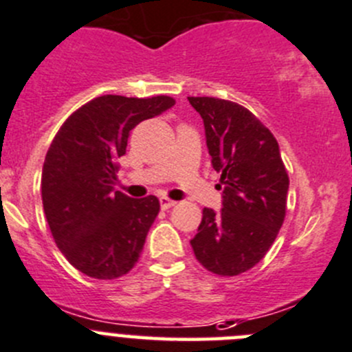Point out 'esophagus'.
<instances>
[{"label": "esophagus", "instance_id": "34e87169", "mask_svg": "<svg viewBox=\"0 0 352 352\" xmlns=\"http://www.w3.org/2000/svg\"><path fill=\"white\" fill-rule=\"evenodd\" d=\"M160 204H162L163 210H168V208L175 206V201L168 199V197H160Z\"/></svg>", "mask_w": 352, "mask_h": 352}]
</instances>
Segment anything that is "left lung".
<instances>
[{"mask_svg": "<svg viewBox=\"0 0 352 352\" xmlns=\"http://www.w3.org/2000/svg\"><path fill=\"white\" fill-rule=\"evenodd\" d=\"M204 124L211 165L221 173V210H203L190 241L211 274H244L267 254L285 218L289 177L277 139L244 107L218 98H189Z\"/></svg>", "mask_w": 352, "mask_h": 352, "instance_id": "8db88e82", "label": "left lung"}]
</instances>
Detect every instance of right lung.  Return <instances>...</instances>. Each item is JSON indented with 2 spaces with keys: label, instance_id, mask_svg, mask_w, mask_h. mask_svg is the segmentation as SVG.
<instances>
[{
  "label": "right lung",
  "instance_id": "1",
  "mask_svg": "<svg viewBox=\"0 0 352 352\" xmlns=\"http://www.w3.org/2000/svg\"><path fill=\"white\" fill-rule=\"evenodd\" d=\"M173 104L170 96L94 98L67 118L47 149L41 179L44 214L58 249L87 277L118 278L141 256L160 201L115 190V160L125 155L135 125Z\"/></svg>",
  "mask_w": 352,
  "mask_h": 352
}]
</instances>
